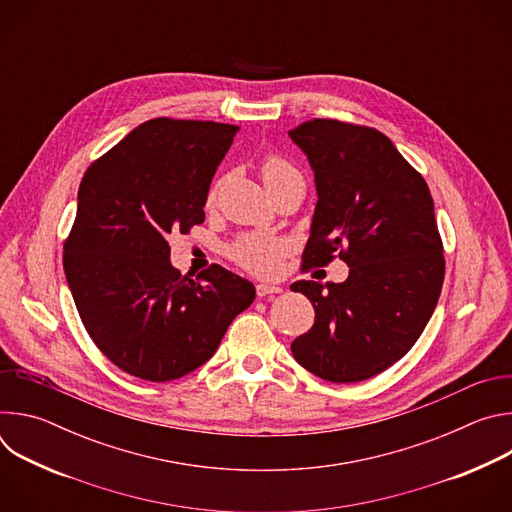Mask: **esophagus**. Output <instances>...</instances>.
Segmentation results:
<instances>
[{
  "mask_svg": "<svg viewBox=\"0 0 512 512\" xmlns=\"http://www.w3.org/2000/svg\"><path fill=\"white\" fill-rule=\"evenodd\" d=\"M255 289H257V296H259V298L281 294V287H279V285H271V283H259Z\"/></svg>",
  "mask_w": 512,
  "mask_h": 512,
  "instance_id": "esophagus-1",
  "label": "esophagus"
}]
</instances>
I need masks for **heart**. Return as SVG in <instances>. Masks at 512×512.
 Wrapping results in <instances>:
<instances>
[{
  "instance_id": "obj_1",
  "label": "heart",
  "mask_w": 512,
  "mask_h": 512,
  "mask_svg": "<svg viewBox=\"0 0 512 512\" xmlns=\"http://www.w3.org/2000/svg\"><path fill=\"white\" fill-rule=\"evenodd\" d=\"M261 178L265 182V186L269 190L291 182V180H302V174L291 166L285 158L277 156V154H269L263 158L261 162ZM218 194V184H214L208 190L206 202L212 204L216 200ZM285 243L279 239H271V237H259V235H247L243 239H239L233 247H231V257L245 267L247 271L265 275V273H273L279 259L285 255Z\"/></svg>"
}]
</instances>
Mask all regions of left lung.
Masks as SVG:
<instances>
[{"label":"left lung","mask_w":512,"mask_h":512,"mask_svg":"<svg viewBox=\"0 0 512 512\" xmlns=\"http://www.w3.org/2000/svg\"><path fill=\"white\" fill-rule=\"evenodd\" d=\"M310 160L318 204L302 265L340 257L342 283L296 281L316 310L294 358L332 383L371 379L421 336L442 294L444 245L423 176L381 131L312 119L289 131Z\"/></svg>","instance_id":"1"}]
</instances>
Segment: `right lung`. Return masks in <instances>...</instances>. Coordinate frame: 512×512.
Here are the masks:
<instances>
[{
    "label": "right lung",
    "instance_id": "add662e5",
    "mask_svg": "<svg viewBox=\"0 0 512 512\" xmlns=\"http://www.w3.org/2000/svg\"><path fill=\"white\" fill-rule=\"evenodd\" d=\"M237 125L156 117L97 158L79 186L64 275L97 348L131 377L166 383L204 364L255 300L251 281L170 263L168 237L204 223Z\"/></svg>",
    "mask_w": 512,
    "mask_h": 512
}]
</instances>
